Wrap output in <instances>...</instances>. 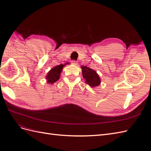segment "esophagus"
Returning a JSON list of instances; mask_svg holds the SVG:
<instances>
[{
	"label": "esophagus",
	"mask_w": 151,
	"mask_h": 151,
	"mask_svg": "<svg viewBox=\"0 0 151 151\" xmlns=\"http://www.w3.org/2000/svg\"><path fill=\"white\" fill-rule=\"evenodd\" d=\"M77 63H77L76 60H72V64L74 65H77Z\"/></svg>",
	"instance_id": "1"
}]
</instances>
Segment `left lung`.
I'll list each match as a JSON object with an SVG mask.
<instances>
[{
  "mask_svg": "<svg viewBox=\"0 0 151 151\" xmlns=\"http://www.w3.org/2000/svg\"><path fill=\"white\" fill-rule=\"evenodd\" d=\"M81 68L83 78L85 79L86 83L89 86L94 88L100 84L101 80L96 72L87 66H81Z\"/></svg>",
  "mask_w": 151,
  "mask_h": 151,
  "instance_id": "obj_1",
  "label": "left lung"
}]
</instances>
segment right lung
I'll use <instances>...</instances> for the list:
<instances>
[{
	"label": "right lung",
	"instance_id": "right-lung-1",
	"mask_svg": "<svg viewBox=\"0 0 151 151\" xmlns=\"http://www.w3.org/2000/svg\"><path fill=\"white\" fill-rule=\"evenodd\" d=\"M63 67V64L54 67L50 70L46 76V79L47 83L49 84H53L60 79V74Z\"/></svg>",
	"mask_w": 151,
	"mask_h": 151
}]
</instances>
